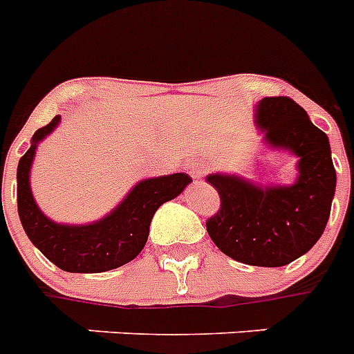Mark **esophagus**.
Returning a JSON list of instances; mask_svg holds the SVG:
<instances>
[{
    "mask_svg": "<svg viewBox=\"0 0 354 354\" xmlns=\"http://www.w3.org/2000/svg\"><path fill=\"white\" fill-rule=\"evenodd\" d=\"M185 171L189 172V174H191L192 178H200V174H202V169H200V165H198V163L194 162V160L187 163Z\"/></svg>",
    "mask_w": 354,
    "mask_h": 354,
    "instance_id": "obj_1",
    "label": "esophagus"
}]
</instances>
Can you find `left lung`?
I'll return each instance as SVG.
<instances>
[{
  "label": "left lung",
  "mask_w": 354,
  "mask_h": 354,
  "mask_svg": "<svg viewBox=\"0 0 354 354\" xmlns=\"http://www.w3.org/2000/svg\"><path fill=\"white\" fill-rule=\"evenodd\" d=\"M257 123L272 147L289 149L298 162V180L289 187L261 189L238 176L209 174L220 209L207 220L214 245L236 261L281 267L306 254L326 229L335 196L336 171L324 131L287 96L263 97Z\"/></svg>",
  "instance_id": "obj_1"
}]
</instances>
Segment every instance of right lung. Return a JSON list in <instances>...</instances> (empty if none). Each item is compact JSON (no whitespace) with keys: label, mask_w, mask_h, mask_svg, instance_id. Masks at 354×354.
<instances>
[{"label":"right lung","mask_w":354,"mask_h":354,"mask_svg":"<svg viewBox=\"0 0 354 354\" xmlns=\"http://www.w3.org/2000/svg\"><path fill=\"white\" fill-rule=\"evenodd\" d=\"M62 116L37 129L32 145L18 165V212L30 242L67 272H103L125 266L140 254L149 238V225L162 203L176 198L191 178L176 172L138 183L109 216L91 225H59L48 220L34 202L28 174L37 143L54 131Z\"/></svg>","instance_id":"obj_1"}]
</instances>
